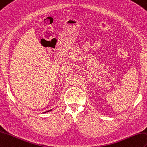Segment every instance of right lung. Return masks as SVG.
I'll list each match as a JSON object with an SVG mask.
<instances>
[{"mask_svg": "<svg viewBox=\"0 0 147 147\" xmlns=\"http://www.w3.org/2000/svg\"><path fill=\"white\" fill-rule=\"evenodd\" d=\"M50 111H52V110H49V111H46V112H44V113H47V112H49Z\"/></svg>", "mask_w": 147, "mask_h": 147, "instance_id": "1", "label": "right lung"}]
</instances>
